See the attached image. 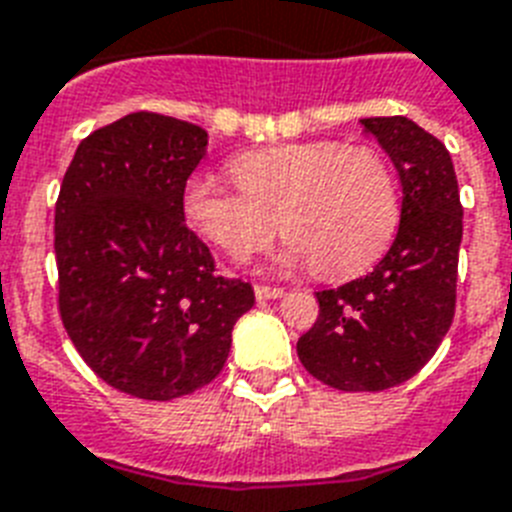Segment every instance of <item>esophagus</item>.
Segmentation results:
<instances>
[{
	"label": "esophagus",
	"instance_id": "1",
	"mask_svg": "<svg viewBox=\"0 0 512 512\" xmlns=\"http://www.w3.org/2000/svg\"><path fill=\"white\" fill-rule=\"evenodd\" d=\"M284 289H278V286H263V284H257L255 286V297L260 299V302H265V299H278V297H284Z\"/></svg>",
	"mask_w": 512,
	"mask_h": 512
}]
</instances>
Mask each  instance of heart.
<instances>
[{
    "mask_svg": "<svg viewBox=\"0 0 512 512\" xmlns=\"http://www.w3.org/2000/svg\"><path fill=\"white\" fill-rule=\"evenodd\" d=\"M228 170L239 191L191 176L181 210L205 242L234 260L268 247L281 226L286 263L350 278L384 255L400 226L397 178L373 147L334 139L278 144L234 157Z\"/></svg>",
    "mask_w": 512,
    "mask_h": 512,
    "instance_id": "1",
    "label": "heart"
}]
</instances>
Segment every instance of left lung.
Instances as JSON below:
<instances>
[{
    "mask_svg": "<svg viewBox=\"0 0 512 512\" xmlns=\"http://www.w3.org/2000/svg\"><path fill=\"white\" fill-rule=\"evenodd\" d=\"M402 184L400 228L363 278L318 292V321L299 336L307 373L339 392H381L429 363L455 315L463 205L452 157L418 123L363 118Z\"/></svg>",
    "mask_w": 512,
    "mask_h": 512,
    "instance_id": "left-lung-1",
    "label": "left lung"
}]
</instances>
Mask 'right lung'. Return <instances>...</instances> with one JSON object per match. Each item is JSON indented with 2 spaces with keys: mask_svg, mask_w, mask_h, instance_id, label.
I'll use <instances>...</instances> for the list:
<instances>
[{
  "mask_svg": "<svg viewBox=\"0 0 512 512\" xmlns=\"http://www.w3.org/2000/svg\"><path fill=\"white\" fill-rule=\"evenodd\" d=\"M205 155V128L131 112L78 144L54 207L62 326L91 371L139 400L210 384L255 305L184 223L181 191Z\"/></svg>",
  "mask_w": 512,
  "mask_h": 512,
  "instance_id": "1",
  "label": "right lung"
}]
</instances>
